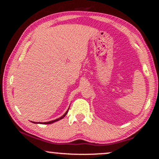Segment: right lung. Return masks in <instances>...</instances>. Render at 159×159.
<instances>
[{"mask_svg":"<svg viewBox=\"0 0 159 159\" xmlns=\"http://www.w3.org/2000/svg\"><path fill=\"white\" fill-rule=\"evenodd\" d=\"M69 110V109H68ZM68 110H67V111H66V113L65 114H64L62 116H61L60 118H57V119H55V120H51V121H48V122H44V123H36V122H33V121H31L32 123H43V124H50V123H55V122H56V121H57V120H61V119H62V118L65 116L66 115V114L67 113H68Z\"/></svg>","mask_w":159,"mask_h":159,"instance_id":"1","label":"right lung"}]
</instances>
